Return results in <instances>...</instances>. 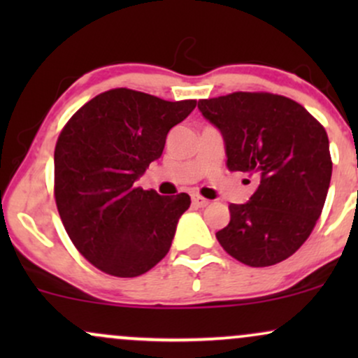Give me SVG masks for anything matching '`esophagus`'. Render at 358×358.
<instances>
[{
	"instance_id": "1",
	"label": "esophagus",
	"mask_w": 358,
	"mask_h": 358,
	"mask_svg": "<svg viewBox=\"0 0 358 358\" xmlns=\"http://www.w3.org/2000/svg\"><path fill=\"white\" fill-rule=\"evenodd\" d=\"M192 203H193V207L203 208V207H207L208 203H210V200L203 199V196H200V195H192Z\"/></svg>"
}]
</instances>
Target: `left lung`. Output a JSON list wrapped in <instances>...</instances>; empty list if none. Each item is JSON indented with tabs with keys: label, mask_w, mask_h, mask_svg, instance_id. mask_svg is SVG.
I'll return each mask as SVG.
<instances>
[{
	"label": "left lung",
	"mask_w": 358,
	"mask_h": 358,
	"mask_svg": "<svg viewBox=\"0 0 358 358\" xmlns=\"http://www.w3.org/2000/svg\"><path fill=\"white\" fill-rule=\"evenodd\" d=\"M224 138L227 168L259 180L249 202L231 203L215 234L234 259L266 268L293 256L323 210L331 178L324 127L298 102L268 92L199 101Z\"/></svg>",
	"instance_id": "8db88e82"
}]
</instances>
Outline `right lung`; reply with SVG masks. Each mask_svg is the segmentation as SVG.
Here are the masks:
<instances>
[{
    "mask_svg": "<svg viewBox=\"0 0 358 358\" xmlns=\"http://www.w3.org/2000/svg\"><path fill=\"white\" fill-rule=\"evenodd\" d=\"M196 101L170 102L113 89L84 104L55 146V202L77 250L110 276L134 278L170 250L190 196H162L134 182Z\"/></svg>",
    "mask_w": 358,
    "mask_h": 358,
    "instance_id": "obj_1",
    "label": "right lung"
}]
</instances>
